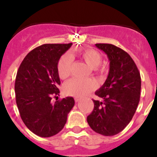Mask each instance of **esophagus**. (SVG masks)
I'll return each mask as SVG.
<instances>
[{
  "label": "esophagus",
  "mask_w": 157,
  "mask_h": 157,
  "mask_svg": "<svg viewBox=\"0 0 157 157\" xmlns=\"http://www.w3.org/2000/svg\"><path fill=\"white\" fill-rule=\"evenodd\" d=\"M74 100H75L76 102H78V101L80 100V98H77V97H76V98H74Z\"/></svg>",
  "instance_id": "obj_1"
}]
</instances>
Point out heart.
Here are the masks:
<instances>
[{
	"mask_svg": "<svg viewBox=\"0 0 157 157\" xmlns=\"http://www.w3.org/2000/svg\"><path fill=\"white\" fill-rule=\"evenodd\" d=\"M78 55L89 66L93 68L95 73L102 74L103 70L99 68L101 63V56L99 52L92 48H84L79 51ZM73 67V58L69 54L62 56L58 63V73L63 80L68 78L71 74ZM96 87L95 82L91 79L79 80L73 78L66 82L63 85V91L66 94L75 97H81L90 91H93Z\"/></svg>",
	"mask_w": 157,
	"mask_h": 157,
	"instance_id": "heart-1",
	"label": "heart"
}]
</instances>
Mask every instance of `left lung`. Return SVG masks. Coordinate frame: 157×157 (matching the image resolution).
I'll return each mask as SVG.
<instances>
[{"label": "left lung", "instance_id": "8db88e82", "mask_svg": "<svg viewBox=\"0 0 157 157\" xmlns=\"http://www.w3.org/2000/svg\"><path fill=\"white\" fill-rule=\"evenodd\" d=\"M109 60L106 80L95 92L94 109L87 121L100 135L120 133L131 121L140 100L141 76L134 60L125 51L110 44H96Z\"/></svg>", "mask_w": 157, "mask_h": 157}]
</instances>
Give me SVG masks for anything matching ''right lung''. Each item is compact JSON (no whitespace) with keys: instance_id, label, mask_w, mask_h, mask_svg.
<instances>
[{"instance_id":"right-lung-1","label":"right lung","mask_w":157,"mask_h":157,"mask_svg":"<svg viewBox=\"0 0 157 157\" xmlns=\"http://www.w3.org/2000/svg\"><path fill=\"white\" fill-rule=\"evenodd\" d=\"M71 45H40L26 55L17 72L15 92L19 114L25 125L38 136L48 138L62 131L75 103L73 97L51 102L59 93L58 63Z\"/></svg>"}]
</instances>
